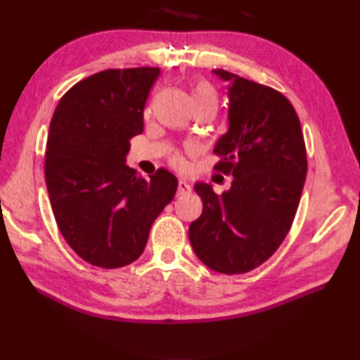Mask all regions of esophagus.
Wrapping results in <instances>:
<instances>
[{"instance_id":"esophagus-1","label":"esophagus","mask_w":360,"mask_h":360,"mask_svg":"<svg viewBox=\"0 0 360 360\" xmlns=\"http://www.w3.org/2000/svg\"><path fill=\"white\" fill-rule=\"evenodd\" d=\"M192 192V187H190L188 182L186 179H181L178 182V195H187Z\"/></svg>"}]
</instances>
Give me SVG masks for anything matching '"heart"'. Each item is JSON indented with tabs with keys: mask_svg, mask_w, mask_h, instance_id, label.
<instances>
[{
	"mask_svg": "<svg viewBox=\"0 0 360 360\" xmlns=\"http://www.w3.org/2000/svg\"><path fill=\"white\" fill-rule=\"evenodd\" d=\"M192 97H193V101H196V98H215V93H213V89L207 85V83L200 82L192 91ZM215 101H217V98H215ZM174 164L176 165L182 164V160H181L179 156L174 158Z\"/></svg>",
	"mask_w": 360,
	"mask_h": 360,
	"instance_id": "b5f03b06",
	"label": "heart"
}]
</instances>
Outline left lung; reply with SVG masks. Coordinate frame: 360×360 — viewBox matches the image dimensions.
<instances>
[{
	"label": "left lung",
	"instance_id": "left-lung-1",
	"mask_svg": "<svg viewBox=\"0 0 360 360\" xmlns=\"http://www.w3.org/2000/svg\"><path fill=\"white\" fill-rule=\"evenodd\" d=\"M227 82V131L213 151L215 168L233 176L217 195L195 182L202 213L188 227L196 257L212 271L244 274L264 263L286 238L307 179V148L294 106L269 86L213 70Z\"/></svg>",
	"mask_w": 360,
	"mask_h": 360
}]
</instances>
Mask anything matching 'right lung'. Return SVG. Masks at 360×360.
<instances>
[{
  "label": "right lung",
  "mask_w": 360,
  "mask_h": 360,
  "mask_svg": "<svg viewBox=\"0 0 360 360\" xmlns=\"http://www.w3.org/2000/svg\"><path fill=\"white\" fill-rule=\"evenodd\" d=\"M159 68L106 70L60 98L51 120L44 176L63 238L89 264L127 266L142 255L150 229L174 198L165 168L145 179L127 165L143 131V106Z\"/></svg>",
  "instance_id": "right-lung-1"
}]
</instances>
